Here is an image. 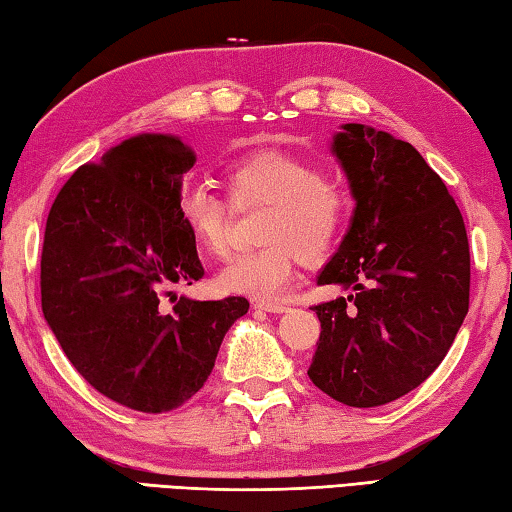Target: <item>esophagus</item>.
Segmentation results:
<instances>
[{
	"mask_svg": "<svg viewBox=\"0 0 512 512\" xmlns=\"http://www.w3.org/2000/svg\"><path fill=\"white\" fill-rule=\"evenodd\" d=\"M253 307L259 311H268V314H284V311L289 309L287 305H282V302H271V300H257Z\"/></svg>",
	"mask_w": 512,
	"mask_h": 512,
	"instance_id": "obj_1",
	"label": "esophagus"
}]
</instances>
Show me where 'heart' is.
Listing matches in <instances>:
<instances>
[{"mask_svg":"<svg viewBox=\"0 0 512 512\" xmlns=\"http://www.w3.org/2000/svg\"><path fill=\"white\" fill-rule=\"evenodd\" d=\"M232 205L266 203L259 223L264 246L239 253L216 275V287L257 300L284 296L300 259L320 264L334 253L350 219L352 198L343 180L316 162L277 149L241 155L223 171ZM176 212L196 246L221 257L230 239V203L203 183L176 196Z\"/></svg>","mask_w":512,"mask_h":512,"instance_id":"heart-1","label":"heart"}]
</instances>
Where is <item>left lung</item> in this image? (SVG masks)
I'll return each mask as SVG.
<instances>
[{"label":"left lung","instance_id":"8db88e82","mask_svg":"<svg viewBox=\"0 0 512 512\" xmlns=\"http://www.w3.org/2000/svg\"><path fill=\"white\" fill-rule=\"evenodd\" d=\"M332 151L357 207L318 284L354 293L311 307L323 332L307 375L370 409L418 388L452 348L470 307V246L452 194L409 142L345 124Z\"/></svg>","mask_w":512,"mask_h":512}]
</instances>
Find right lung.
Returning a JSON list of instances; mask_svg holds the SVG:
<instances>
[{
  "mask_svg": "<svg viewBox=\"0 0 512 512\" xmlns=\"http://www.w3.org/2000/svg\"><path fill=\"white\" fill-rule=\"evenodd\" d=\"M194 164L180 137H128L76 169L47 216L42 314L79 375L133 411H173L201 391L250 307L171 293L205 273L176 212Z\"/></svg>",
  "mask_w": 512,
  "mask_h": 512,
  "instance_id": "1",
  "label": "right lung"
}]
</instances>
